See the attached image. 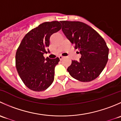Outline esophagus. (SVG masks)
<instances>
[{
  "mask_svg": "<svg viewBox=\"0 0 121 121\" xmlns=\"http://www.w3.org/2000/svg\"><path fill=\"white\" fill-rule=\"evenodd\" d=\"M58 57H59V58H60V60H62V59L64 58V57H63V56H60Z\"/></svg>",
  "mask_w": 121,
  "mask_h": 121,
  "instance_id": "34e87169",
  "label": "esophagus"
}]
</instances>
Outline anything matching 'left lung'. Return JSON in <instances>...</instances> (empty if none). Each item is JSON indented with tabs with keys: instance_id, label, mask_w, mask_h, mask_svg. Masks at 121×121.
I'll return each instance as SVG.
<instances>
[{
	"instance_id": "left-lung-1",
	"label": "left lung",
	"mask_w": 121,
	"mask_h": 121,
	"mask_svg": "<svg viewBox=\"0 0 121 121\" xmlns=\"http://www.w3.org/2000/svg\"><path fill=\"white\" fill-rule=\"evenodd\" d=\"M62 30L68 40L78 49L80 61H72L67 71L71 76L81 82L97 78L108 60L109 49L99 35L87 24L80 22L60 21ZM79 53V52H78Z\"/></svg>"
}]
</instances>
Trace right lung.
<instances>
[{
    "label": "right lung",
    "instance_id": "obj_1",
    "mask_svg": "<svg viewBox=\"0 0 121 121\" xmlns=\"http://www.w3.org/2000/svg\"><path fill=\"white\" fill-rule=\"evenodd\" d=\"M61 28L58 21L44 22L30 30L23 39L16 54V67L27 87L35 91L48 88L54 78L58 57L45 59L44 54L50 45V38ZM48 52L49 50L48 49Z\"/></svg>",
    "mask_w": 121,
    "mask_h": 121
}]
</instances>
